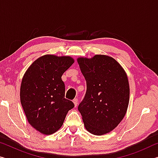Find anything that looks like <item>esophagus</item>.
Masks as SVG:
<instances>
[{"label":"esophagus","mask_w":158,"mask_h":158,"mask_svg":"<svg viewBox=\"0 0 158 158\" xmlns=\"http://www.w3.org/2000/svg\"><path fill=\"white\" fill-rule=\"evenodd\" d=\"M73 102L74 104V106H77V105H78V99L77 98H74L73 100Z\"/></svg>","instance_id":"34e87169"}]
</instances>
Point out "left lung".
<instances>
[{
	"label": "left lung",
	"instance_id": "left-lung-1",
	"mask_svg": "<svg viewBox=\"0 0 158 158\" xmlns=\"http://www.w3.org/2000/svg\"><path fill=\"white\" fill-rule=\"evenodd\" d=\"M86 81V92L78 106L84 126L95 135L113 130L126 114L130 87L127 74L113 58L96 55L77 60Z\"/></svg>",
	"mask_w": 158,
	"mask_h": 158
}]
</instances>
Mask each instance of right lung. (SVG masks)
Segmentation results:
<instances>
[{
  "label": "right lung",
  "mask_w": 158,
  "mask_h": 158,
  "mask_svg": "<svg viewBox=\"0 0 158 158\" xmlns=\"http://www.w3.org/2000/svg\"><path fill=\"white\" fill-rule=\"evenodd\" d=\"M69 56L45 55L29 67L23 75L20 99L28 121L44 135L60 129L74 105L65 98L63 74L73 65Z\"/></svg>",
  "instance_id": "right-lung-1"
}]
</instances>
